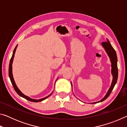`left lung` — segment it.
Returning a JSON list of instances; mask_svg holds the SVG:
<instances>
[{
  "mask_svg": "<svg viewBox=\"0 0 127 127\" xmlns=\"http://www.w3.org/2000/svg\"><path fill=\"white\" fill-rule=\"evenodd\" d=\"M101 45L103 48H104L105 50L106 51L107 55L109 56V58H110L111 63V74L113 76V81L111 82V85L110 86V87L109 88V89L107 91L106 95L104 96V98H102L101 100L98 101L97 102H92L91 104H96V103H98L100 102H102L103 101H104L105 99L109 97V96L110 95L111 91H113V90L114 87L115 85L117 83V79H118V66H117V54L114 49L113 48V46H111V45L110 44V42L107 39V42H102L101 43ZM71 85L72 87V84L71 82Z\"/></svg>",
  "mask_w": 127,
  "mask_h": 127,
  "instance_id": "1",
  "label": "left lung"
}]
</instances>
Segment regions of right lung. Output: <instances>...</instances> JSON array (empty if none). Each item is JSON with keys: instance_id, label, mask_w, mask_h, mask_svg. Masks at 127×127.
Masks as SVG:
<instances>
[{"instance_id": "add662e5", "label": "right lung", "mask_w": 127, "mask_h": 127, "mask_svg": "<svg viewBox=\"0 0 127 127\" xmlns=\"http://www.w3.org/2000/svg\"><path fill=\"white\" fill-rule=\"evenodd\" d=\"M17 46H18V45H17L15 47V48H14V50H13V54H12L11 59H10V63H9V78H10V81H11V82H12V84L13 85V86L14 89L15 90V91H16V92H17V93L20 96H21V97L25 98V99H26V100H29V101H30L35 102H37L42 101L45 100L46 98H47L48 97H49V96H51V94H52V93L50 94L48 96H46V97H44V98H41V99H39V100L33 99V98H30L29 97H28L27 96H26L25 95L22 94V92H21V91H20V90L18 89V88L17 87V85L16 84V83H15L14 80V78H13V74H12V63H13V59H14V54H15V53H16V50L17 48Z\"/></svg>"}]
</instances>
